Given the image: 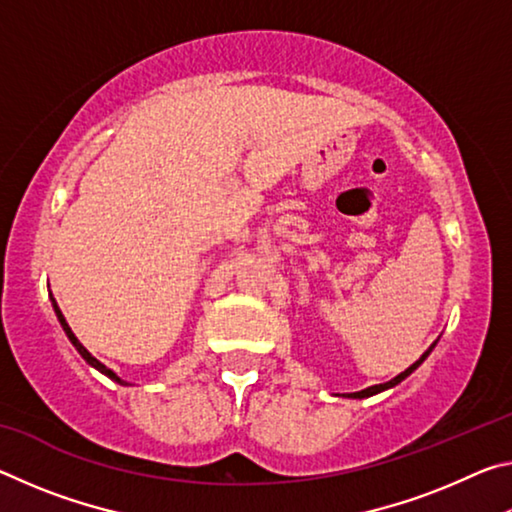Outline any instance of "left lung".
I'll return each instance as SVG.
<instances>
[{
	"instance_id": "obj_1",
	"label": "left lung",
	"mask_w": 512,
	"mask_h": 512,
	"mask_svg": "<svg viewBox=\"0 0 512 512\" xmlns=\"http://www.w3.org/2000/svg\"><path fill=\"white\" fill-rule=\"evenodd\" d=\"M436 343H438V339H436V341H433V343L429 345V348H427V352H424V354H422V357H420L418 361H415V363H413V366H409V368H406L404 372H400V375H397V377H393L391 381H386V384L368 386V388H363V391H357V393H345L343 397H350V400H366V397H372V395H377V393H384V391H388V388H393V386H397V384H400V381H404L406 377H409L413 370H418V368L422 366V361L429 357V354H431V350H433V348H436Z\"/></svg>"
}]
</instances>
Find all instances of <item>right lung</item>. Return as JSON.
Here are the masks:
<instances>
[{
  "instance_id": "1",
  "label": "right lung",
  "mask_w": 512,
  "mask_h": 512,
  "mask_svg": "<svg viewBox=\"0 0 512 512\" xmlns=\"http://www.w3.org/2000/svg\"><path fill=\"white\" fill-rule=\"evenodd\" d=\"M49 300H51V307H54V311H56V318H58V323H60V327H63V332L67 334V339H69V341H72V345H74V348H76V352H79V354H81V357H83L85 361H88L92 368H97V370L101 372V375H106L108 379H112V381H117V384H119V386H131V384H128V381H124V379H121V377L117 375V372H112L110 368H106V366H103V363H101L99 359H94V357H92V354H90L88 350H85V348H83V343H81V341H79V339H76V336H74V332H72V327H69V325H67V320H65V316H63V311H60V307H58V302H56V298H54V296H51V293H49Z\"/></svg>"
}]
</instances>
